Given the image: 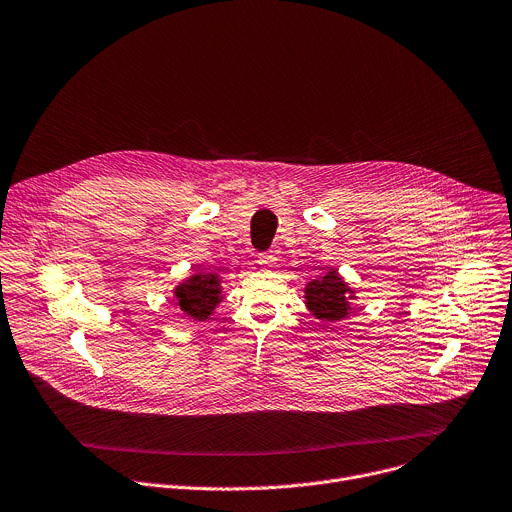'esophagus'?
I'll list each match as a JSON object with an SVG mask.
<instances>
[{
  "instance_id": "1",
  "label": "esophagus",
  "mask_w": 512,
  "mask_h": 512,
  "mask_svg": "<svg viewBox=\"0 0 512 512\" xmlns=\"http://www.w3.org/2000/svg\"><path fill=\"white\" fill-rule=\"evenodd\" d=\"M257 261H259V265H263V267H273L275 261H277V257H275L273 251H267V253H261Z\"/></svg>"
}]
</instances>
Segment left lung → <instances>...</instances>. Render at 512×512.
I'll use <instances>...</instances> for the list:
<instances>
[{
    "label": "left lung",
    "instance_id": "1",
    "mask_svg": "<svg viewBox=\"0 0 512 512\" xmlns=\"http://www.w3.org/2000/svg\"><path fill=\"white\" fill-rule=\"evenodd\" d=\"M306 308L322 322H339L349 318L353 312L351 300H355V292L347 286V282L339 275L337 269L322 273L316 280L308 282L304 290Z\"/></svg>",
    "mask_w": 512,
    "mask_h": 512
}]
</instances>
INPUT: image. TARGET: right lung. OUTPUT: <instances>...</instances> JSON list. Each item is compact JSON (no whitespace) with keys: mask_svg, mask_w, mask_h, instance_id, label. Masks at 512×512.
I'll list each match as a JSON object with an SVG mask.
<instances>
[{"mask_svg":"<svg viewBox=\"0 0 512 512\" xmlns=\"http://www.w3.org/2000/svg\"><path fill=\"white\" fill-rule=\"evenodd\" d=\"M175 306L194 320H208L222 302V280L214 271H198L173 290Z\"/></svg>","mask_w":512,"mask_h":512,"instance_id":"obj_1","label":"right lung"}]
</instances>
